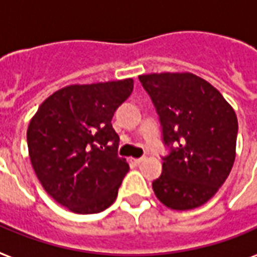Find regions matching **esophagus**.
Here are the masks:
<instances>
[{
    "label": "esophagus",
    "mask_w": 257,
    "mask_h": 257,
    "mask_svg": "<svg viewBox=\"0 0 257 257\" xmlns=\"http://www.w3.org/2000/svg\"><path fill=\"white\" fill-rule=\"evenodd\" d=\"M143 161H144V158H131V159H129V162L132 163V165H135V166H139V165L143 162Z\"/></svg>",
    "instance_id": "34e87169"
}]
</instances>
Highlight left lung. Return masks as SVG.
Here are the masks:
<instances>
[{"label": "left lung", "instance_id": "left-lung-1", "mask_svg": "<svg viewBox=\"0 0 257 257\" xmlns=\"http://www.w3.org/2000/svg\"><path fill=\"white\" fill-rule=\"evenodd\" d=\"M159 115L162 174L153 182L158 200L172 210L203 206L226 181L235 159L238 122L215 87L193 73L139 76Z\"/></svg>", "mask_w": 257, "mask_h": 257}]
</instances>
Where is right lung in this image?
I'll list each match as a JSON object with an SVG mask.
<instances>
[{"mask_svg":"<svg viewBox=\"0 0 257 257\" xmlns=\"http://www.w3.org/2000/svg\"><path fill=\"white\" fill-rule=\"evenodd\" d=\"M134 80L73 84L50 95L30 121L28 154L43 189L76 214H96L115 200L129 165L117 154L114 111Z\"/></svg>","mask_w":257,"mask_h":257,"instance_id":"1","label":"right lung"}]
</instances>
